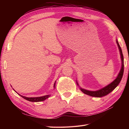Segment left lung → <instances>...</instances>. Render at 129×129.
<instances>
[{
	"label": "left lung",
	"mask_w": 129,
	"mask_h": 129,
	"mask_svg": "<svg viewBox=\"0 0 129 129\" xmlns=\"http://www.w3.org/2000/svg\"><path fill=\"white\" fill-rule=\"evenodd\" d=\"M116 42H117V44L118 47V48H119L120 54V56H120L121 60H122V68H121L120 71L118 74V75L117 76V77L116 79L114 81H113L111 83L108 85L107 86H106L105 87L99 90L89 91V90H85L84 89L80 88L81 90L84 93H85V94H87L88 95L93 96V97H103V96H104L105 95L109 94V93L111 92L112 90H114V89H115L117 87V85L119 84V83H120L121 80H122V77L123 75V73H124V57H123V55L122 53V49H121L117 40H116ZM77 84L78 85V83H77Z\"/></svg>",
	"instance_id": "obj_1"
}]
</instances>
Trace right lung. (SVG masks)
Returning a JSON list of instances; mask_svg holds the SVG:
<instances>
[{
  "label": "right lung",
  "instance_id": "obj_1",
  "mask_svg": "<svg viewBox=\"0 0 129 129\" xmlns=\"http://www.w3.org/2000/svg\"><path fill=\"white\" fill-rule=\"evenodd\" d=\"M55 83H54V87H55ZM19 94V93H18ZM20 96H21L22 98H24V99L30 101V102H40V101H43L45 100H46L47 99H48V97H50V95H46V96H41V97H27L25 96H23L20 95V94H19Z\"/></svg>",
  "mask_w": 129,
  "mask_h": 129
}]
</instances>
